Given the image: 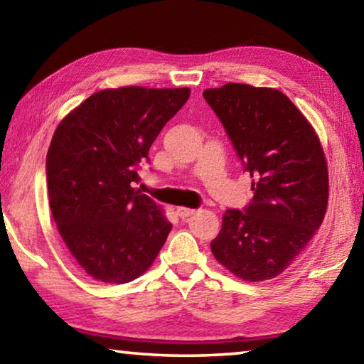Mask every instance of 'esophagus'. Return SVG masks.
<instances>
[{"instance_id": "obj_1", "label": "esophagus", "mask_w": 364, "mask_h": 364, "mask_svg": "<svg viewBox=\"0 0 364 364\" xmlns=\"http://www.w3.org/2000/svg\"><path fill=\"white\" fill-rule=\"evenodd\" d=\"M194 212H196L194 208H188V207H178L176 208V213H178V217H180V218L191 217V215H193Z\"/></svg>"}]
</instances>
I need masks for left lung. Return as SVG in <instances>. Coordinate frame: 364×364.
Wrapping results in <instances>:
<instances>
[{
  "mask_svg": "<svg viewBox=\"0 0 364 364\" xmlns=\"http://www.w3.org/2000/svg\"><path fill=\"white\" fill-rule=\"evenodd\" d=\"M204 97L254 178V199L244 212H225L212 254L244 281L273 279L324 220L329 171L321 141L279 90L226 83L205 90Z\"/></svg>",
  "mask_w": 364,
  "mask_h": 364,
  "instance_id": "8db88e82",
  "label": "left lung"
}]
</instances>
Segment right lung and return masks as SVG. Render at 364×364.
<instances>
[{
	"label": "right lung",
	"instance_id": "right-lung-1",
	"mask_svg": "<svg viewBox=\"0 0 364 364\" xmlns=\"http://www.w3.org/2000/svg\"><path fill=\"white\" fill-rule=\"evenodd\" d=\"M189 95V88L101 90L54 132L46 156L49 208L67 249L93 279L139 278L167 241L164 208L134 183L154 139Z\"/></svg>",
	"mask_w": 364,
	"mask_h": 364
}]
</instances>
